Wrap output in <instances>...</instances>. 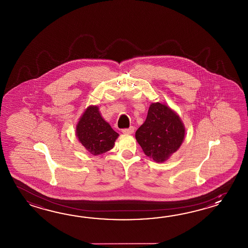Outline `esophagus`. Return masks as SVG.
<instances>
[{"label": "esophagus", "instance_id": "esophagus-1", "mask_svg": "<svg viewBox=\"0 0 248 248\" xmlns=\"http://www.w3.org/2000/svg\"><path fill=\"white\" fill-rule=\"evenodd\" d=\"M134 130H135L134 126H130V127H128V128H124V129H122V131L123 134L130 135V134H133V133H134Z\"/></svg>", "mask_w": 248, "mask_h": 248}]
</instances>
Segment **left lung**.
I'll list each match as a JSON object with an SVG mask.
<instances>
[{
	"label": "left lung",
	"mask_w": 248,
	"mask_h": 248,
	"mask_svg": "<svg viewBox=\"0 0 248 248\" xmlns=\"http://www.w3.org/2000/svg\"><path fill=\"white\" fill-rule=\"evenodd\" d=\"M185 129L179 116L160 103L152 104L144 123L136 132L143 153L156 162H164L179 149Z\"/></svg>",
	"instance_id": "obj_1"
}]
</instances>
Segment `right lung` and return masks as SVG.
<instances>
[{
    "label": "right lung",
    "mask_w": 248,
    "mask_h": 248,
    "mask_svg": "<svg viewBox=\"0 0 248 248\" xmlns=\"http://www.w3.org/2000/svg\"><path fill=\"white\" fill-rule=\"evenodd\" d=\"M76 135L89 153L99 155L113 148L119 134L102 118L97 106H90L79 119Z\"/></svg>",
    "instance_id": "add662e5"
}]
</instances>
